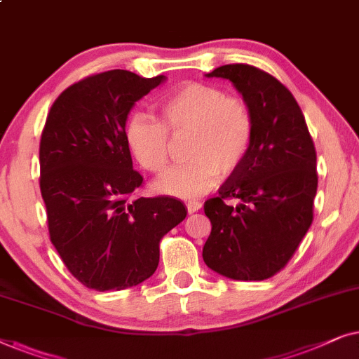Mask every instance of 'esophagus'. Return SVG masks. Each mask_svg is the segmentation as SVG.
I'll list each match as a JSON object with an SVG mask.
<instances>
[{"instance_id": "esophagus-1", "label": "esophagus", "mask_w": 359, "mask_h": 359, "mask_svg": "<svg viewBox=\"0 0 359 359\" xmlns=\"http://www.w3.org/2000/svg\"><path fill=\"white\" fill-rule=\"evenodd\" d=\"M201 201H198V200H190V201H187V210H189V213H196V211L198 210H201Z\"/></svg>"}]
</instances>
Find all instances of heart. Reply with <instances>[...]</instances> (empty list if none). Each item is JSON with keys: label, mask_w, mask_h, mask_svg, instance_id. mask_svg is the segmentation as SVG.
<instances>
[{"label": "heart", "mask_w": 359, "mask_h": 359, "mask_svg": "<svg viewBox=\"0 0 359 359\" xmlns=\"http://www.w3.org/2000/svg\"><path fill=\"white\" fill-rule=\"evenodd\" d=\"M161 120L131 115L125 140L141 168L163 172L169 164L170 135H187L185 158L154 182L161 194L191 198L205 194L218 175H231L249 153L254 138V114L237 95L205 83H185L158 102Z\"/></svg>", "instance_id": "heart-1"}]
</instances>
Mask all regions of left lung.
<instances>
[{"mask_svg": "<svg viewBox=\"0 0 359 359\" xmlns=\"http://www.w3.org/2000/svg\"><path fill=\"white\" fill-rule=\"evenodd\" d=\"M229 79L254 114V138L242 164L205 201L211 221L205 264L241 281L278 273L314 219L317 154L302 110L285 84L264 69L224 65L206 74ZM237 198L232 207L228 199Z\"/></svg>", "mask_w": 359, "mask_h": 359, "instance_id": "8db88e82", "label": "left lung"}]
</instances>
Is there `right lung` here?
Segmentation results:
<instances>
[{
    "label": "right lung",
    "mask_w": 359,
    "mask_h": 359,
    "mask_svg": "<svg viewBox=\"0 0 359 359\" xmlns=\"http://www.w3.org/2000/svg\"><path fill=\"white\" fill-rule=\"evenodd\" d=\"M112 69L78 81L55 100L40 138V194L50 241L74 278L90 290L120 291L148 280L159 244L185 219L172 196H135L125 123L136 100L163 83Z\"/></svg>",
    "instance_id": "add662e5"
}]
</instances>
